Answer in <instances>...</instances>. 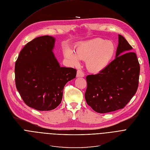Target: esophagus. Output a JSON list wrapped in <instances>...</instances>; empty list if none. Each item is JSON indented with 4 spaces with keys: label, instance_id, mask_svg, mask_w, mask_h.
Listing matches in <instances>:
<instances>
[{
    "label": "esophagus",
    "instance_id": "34e87169",
    "mask_svg": "<svg viewBox=\"0 0 150 150\" xmlns=\"http://www.w3.org/2000/svg\"><path fill=\"white\" fill-rule=\"evenodd\" d=\"M84 72L81 71V70H78L77 73H76V77H84Z\"/></svg>",
    "mask_w": 150,
    "mask_h": 150
}]
</instances>
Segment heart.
<instances>
[{
    "mask_svg": "<svg viewBox=\"0 0 150 150\" xmlns=\"http://www.w3.org/2000/svg\"><path fill=\"white\" fill-rule=\"evenodd\" d=\"M74 52L67 49L64 55L67 60L74 66L79 63V59L86 60L88 71L98 74L108 66L116 52L115 44L103 38H95L77 45Z\"/></svg>",
    "mask_w": 150,
    "mask_h": 150,
    "instance_id": "obj_1",
    "label": "heart"
}]
</instances>
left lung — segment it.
<instances>
[{"mask_svg": "<svg viewBox=\"0 0 150 150\" xmlns=\"http://www.w3.org/2000/svg\"><path fill=\"white\" fill-rule=\"evenodd\" d=\"M118 40L114 60L102 72L86 76V103L99 113L123 108L137 90L140 66L136 54L123 36L119 34Z\"/></svg>", "mask_w": 150, "mask_h": 150, "instance_id": "obj_1", "label": "left lung"}]
</instances>
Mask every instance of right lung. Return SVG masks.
<instances>
[{
  "instance_id": "add662e5",
  "label": "right lung",
  "mask_w": 150,
  "mask_h": 150,
  "mask_svg": "<svg viewBox=\"0 0 150 150\" xmlns=\"http://www.w3.org/2000/svg\"><path fill=\"white\" fill-rule=\"evenodd\" d=\"M55 38L38 37L22 49L15 64V81L25 103L39 111H49L61 103L66 84L76 70L60 67L52 50Z\"/></svg>"
}]
</instances>
